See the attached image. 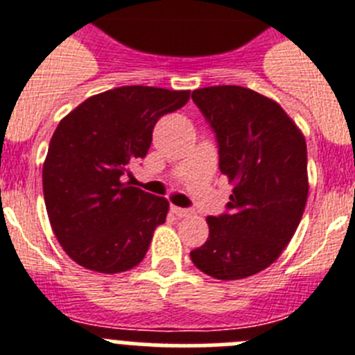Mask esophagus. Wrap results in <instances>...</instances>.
<instances>
[{
  "label": "esophagus",
  "mask_w": 355,
  "mask_h": 355,
  "mask_svg": "<svg viewBox=\"0 0 355 355\" xmlns=\"http://www.w3.org/2000/svg\"><path fill=\"white\" fill-rule=\"evenodd\" d=\"M172 213H174L175 216H180V218H184V216H190V209H187V208H180V206H172Z\"/></svg>",
  "instance_id": "34e87169"
}]
</instances>
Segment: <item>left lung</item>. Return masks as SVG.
<instances>
[{
    "mask_svg": "<svg viewBox=\"0 0 355 355\" xmlns=\"http://www.w3.org/2000/svg\"><path fill=\"white\" fill-rule=\"evenodd\" d=\"M192 99L215 133L233 193L222 215L206 218L208 240L190 258L215 279L249 277L270 266L299 227L309 190L306 140L277 103L245 87L197 89Z\"/></svg>",
    "mask_w": 355,
    "mask_h": 355,
    "instance_id": "obj_1",
    "label": "left lung"
}]
</instances>
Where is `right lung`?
Returning a JSON list of instances; mask_svg holds the SVG:
<instances>
[{
	"instance_id": "obj_1",
	"label": "right lung",
	"mask_w": 355,
	"mask_h": 355,
	"mask_svg": "<svg viewBox=\"0 0 355 355\" xmlns=\"http://www.w3.org/2000/svg\"><path fill=\"white\" fill-rule=\"evenodd\" d=\"M188 99V90L131 85L89 97L62 119L42 188L53 233L72 261L101 274L142 261L168 202L122 180L135 159L146 158L159 117Z\"/></svg>"
}]
</instances>
